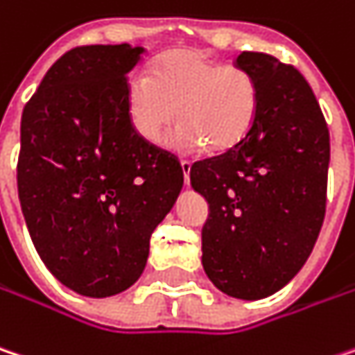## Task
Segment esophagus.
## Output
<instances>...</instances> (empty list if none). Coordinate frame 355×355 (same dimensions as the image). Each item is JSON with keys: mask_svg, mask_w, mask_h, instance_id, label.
Wrapping results in <instances>:
<instances>
[{"mask_svg": "<svg viewBox=\"0 0 355 355\" xmlns=\"http://www.w3.org/2000/svg\"><path fill=\"white\" fill-rule=\"evenodd\" d=\"M180 168H182V175H184V184L189 187V182H191V162L189 160H182L180 162Z\"/></svg>", "mask_w": 355, "mask_h": 355, "instance_id": "34e87169", "label": "esophagus"}]
</instances>
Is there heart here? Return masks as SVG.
I'll return each instance as SVG.
<instances>
[{"mask_svg": "<svg viewBox=\"0 0 355 355\" xmlns=\"http://www.w3.org/2000/svg\"><path fill=\"white\" fill-rule=\"evenodd\" d=\"M126 108L136 135L160 142L178 114L171 142L182 153L209 146L220 155L237 148L259 112V86L239 66H223L197 50H173L158 58L153 73H135Z\"/></svg>", "mask_w": 355, "mask_h": 355, "instance_id": "1", "label": "heart"}]
</instances>
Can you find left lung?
<instances>
[{"instance_id":"1","label":"left lung","mask_w":355,"mask_h":355,"mask_svg":"<svg viewBox=\"0 0 355 355\" xmlns=\"http://www.w3.org/2000/svg\"><path fill=\"white\" fill-rule=\"evenodd\" d=\"M235 66L259 86V112L237 148L191 166L209 202L202 267L223 293L263 300L307 261L325 215L329 130L300 70L261 52Z\"/></svg>"}]
</instances>
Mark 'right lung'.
<instances>
[{
    "label": "right lung",
    "instance_id": "obj_1",
    "mask_svg": "<svg viewBox=\"0 0 355 355\" xmlns=\"http://www.w3.org/2000/svg\"><path fill=\"white\" fill-rule=\"evenodd\" d=\"M142 53L128 44L73 48L21 114L17 193L30 237L53 277L86 297L138 282L184 180L178 158L130 124L126 76Z\"/></svg>",
    "mask_w": 355,
    "mask_h": 355
}]
</instances>
